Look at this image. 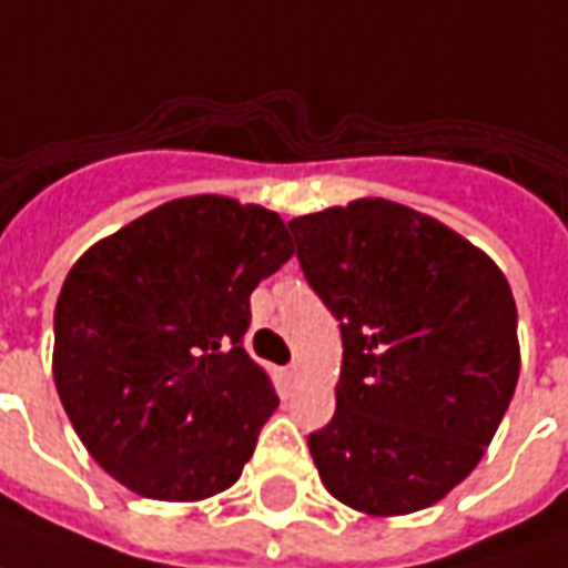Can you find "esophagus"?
Returning <instances> with one entry per match:
<instances>
[{"label": "esophagus", "mask_w": 568, "mask_h": 568, "mask_svg": "<svg viewBox=\"0 0 568 568\" xmlns=\"http://www.w3.org/2000/svg\"><path fill=\"white\" fill-rule=\"evenodd\" d=\"M304 375V363L301 359H295L292 366H288V378H301Z\"/></svg>", "instance_id": "34e87169"}]
</instances>
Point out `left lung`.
Returning <instances> with one entry per match:
<instances>
[{"label":"left lung","mask_w":568,"mask_h":568,"mask_svg":"<svg viewBox=\"0 0 568 568\" xmlns=\"http://www.w3.org/2000/svg\"><path fill=\"white\" fill-rule=\"evenodd\" d=\"M288 227L344 344L335 415L307 436L323 486L368 517L436 505L470 477L517 390L505 273L390 200H353Z\"/></svg>","instance_id":"obj_1"}]
</instances>
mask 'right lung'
<instances>
[{
    "label": "right lung",
    "mask_w": 568,
    "mask_h": 568,
    "mask_svg": "<svg viewBox=\"0 0 568 568\" xmlns=\"http://www.w3.org/2000/svg\"><path fill=\"white\" fill-rule=\"evenodd\" d=\"M295 245L283 217L184 196L94 243L54 307V387L82 446L125 489L202 501L230 489L280 406L245 353L248 295Z\"/></svg>",
    "instance_id": "obj_1"
}]
</instances>
